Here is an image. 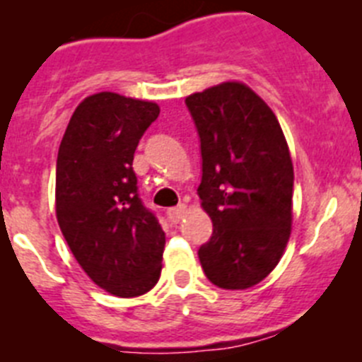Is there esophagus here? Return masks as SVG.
<instances>
[{
	"instance_id": "1",
	"label": "esophagus",
	"mask_w": 362,
	"mask_h": 362,
	"mask_svg": "<svg viewBox=\"0 0 362 362\" xmlns=\"http://www.w3.org/2000/svg\"><path fill=\"white\" fill-rule=\"evenodd\" d=\"M185 211H187V206H185V204H179V206H175V208H168V210H167L168 221L174 222V224H175V222H179L181 218H183Z\"/></svg>"
}]
</instances>
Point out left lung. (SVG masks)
<instances>
[{
    "instance_id": "1",
    "label": "left lung",
    "mask_w": 362,
    "mask_h": 362,
    "mask_svg": "<svg viewBox=\"0 0 362 362\" xmlns=\"http://www.w3.org/2000/svg\"><path fill=\"white\" fill-rule=\"evenodd\" d=\"M197 127L201 206L214 233L199 247L208 280L247 289L276 267L291 237L294 170L276 116L251 88L222 82L185 100Z\"/></svg>"
}]
</instances>
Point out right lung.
I'll use <instances>...</instances> for the list:
<instances>
[{"mask_svg":"<svg viewBox=\"0 0 362 362\" xmlns=\"http://www.w3.org/2000/svg\"><path fill=\"white\" fill-rule=\"evenodd\" d=\"M158 115L154 102L97 93L75 109L59 147V226L86 274L120 298L148 293L161 274L165 233L141 203L132 170Z\"/></svg>","mask_w":362,"mask_h":362,"instance_id":"obj_1","label":"right lung"}]
</instances>
